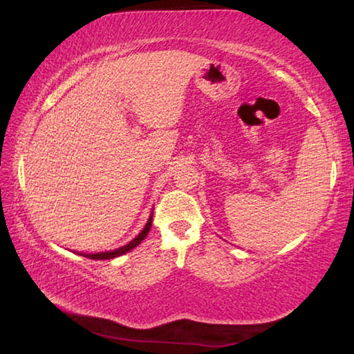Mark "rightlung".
Segmentation results:
<instances>
[{
    "instance_id": "right-lung-1",
    "label": "right lung",
    "mask_w": 354,
    "mask_h": 354,
    "mask_svg": "<svg viewBox=\"0 0 354 354\" xmlns=\"http://www.w3.org/2000/svg\"><path fill=\"white\" fill-rule=\"evenodd\" d=\"M151 223H153V212H151V215H149V218H148V221H147L145 227H143V230L140 231V234L137 236L136 239H133V241H131L128 245H124V247L117 248V250H112V251H104V253H92V254L80 253V254L84 256V257H88V259H98V261H101V259H113V257H118V256H122V254H127L128 251L136 248L137 245H139V243L143 241V239L147 237L149 230H151Z\"/></svg>"
}]
</instances>
